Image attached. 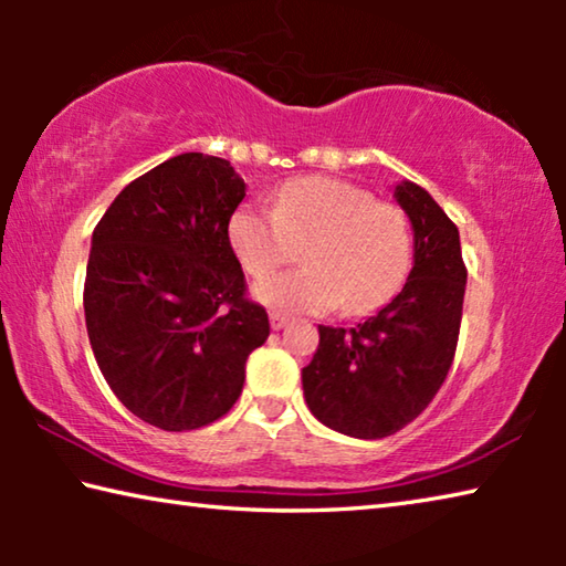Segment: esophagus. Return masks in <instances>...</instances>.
I'll return each instance as SVG.
<instances>
[{"label":"esophagus","mask_w":566,"mask_h":566,"mask_svg":"<svg viewBox=\"0 0 566 566\" xmlns=\"http://www.w3.org/2000/svg\"><path fill=\"white\" fill-rule=\"evenodd\" d=\"M270 322H272V329L280 332V329L286 327V324H290V317H286V314H282V312H272Z\"/></svg>","instance_id":"1"}]
</instances>
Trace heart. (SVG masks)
Here are the masks:
<instances>
[{
  "mask_svg": "<svg viewBox=\"0 0 566 566\" xmlns=\"http://www.w3.org/2000/svg\"><path fill=\"white\" fill-rule=\"evenodd\" d=\"M229 242L256 280L304 247V270L254 286L256 300L282 312L322 314L342 304L352 317L369 314L401 290L411 266L407 214L377 202L369 189L332 177L286 181L272 212L239 207L229 219Z\"/></svg>",
  "mask_w": 566,
  "mask_h": 566,
  "instance_id": "b5f03b06",
  "label": "heart"
}]
</instances>
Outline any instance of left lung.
<instances>
[{"mask_svg":"<svg viewBox=\"0 0 566 566\" xmlns=\"http://www.w3.org/2000/svg\"><path fill=\"white\" fill-rule=\"evenodd\" d=\"M415 229V266L387 306L352 329L319 324L302 369L306 407L324 427L357 439L399 432L427 409L452 367L467 266L459 229L415 181L395 187Z\"/></svg>","mask_w":566,"mask_h":566,"instance_id":"obj_1","label":"left lung"}]
</instances>
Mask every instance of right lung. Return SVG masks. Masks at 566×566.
I'll return each mask as SVG.
<instances>
[{"label":"right lung","mask_w":566,"mask_h":566,"mask_svg":"<svg viewBox=\"0 0 566 566\" xmlns=\"http://www.w3.org/2000/svg\"><path fill=\"white\" fill-rule=\"evenodd\" d=\"M244 195L227 159L187 151L124 187L92 234L84 319L94 359L122 405L165 432L224 417L247 357L270 337L229 244Z\"/></svg>","instance_id":"add662e5"}]
</instances>
